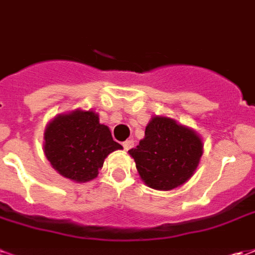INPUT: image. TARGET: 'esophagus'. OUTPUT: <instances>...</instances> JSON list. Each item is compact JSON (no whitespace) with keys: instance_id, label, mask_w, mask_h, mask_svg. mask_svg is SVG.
<instances>
[{"instance_id":"34e87169","label":"esophagus","mask_w":255,"mask_h":255,"mask_svg":"<svg viewBox=\"0 0 255 255\" xmlns=\"http://www.w3.org/2000/svg\"><path fill=\"white\" fill-rule=\"evenodd\" d=\"M122 145H124V148L126 149V151H129V149L134 145V141H133V140H126Z\"/></svg>"}]
</instances>
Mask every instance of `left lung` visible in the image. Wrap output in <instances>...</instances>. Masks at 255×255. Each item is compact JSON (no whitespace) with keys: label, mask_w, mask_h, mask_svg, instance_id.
<instances>
[{"label":"left lung","mask_w":255,"mask_h":255,"mask_svg":"<svg viewBox=\"0 0 255 255\" xmlns=\"http://www.w3.org/2000/svg\"><path fill=\"white\" fill-rule=\"evenodd\" d=\"M202 152L203 145L194 130L165 117L152 118L145 137L129 149L142 181L159 191H170L187 181Z\"/></svg>","instance_id":"left-lung-1"}]
</instances>
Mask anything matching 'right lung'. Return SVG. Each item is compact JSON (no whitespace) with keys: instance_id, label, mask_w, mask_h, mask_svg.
Instances as JSON below:
<instances>
[{"instance_id":"obj_1","label":"right lung","mask_w":255,"mask_h":255,"mask_svg":"<svg viewBox=\"0 0 255 255\" xmlns=\"http://www.w3.org/2000/svg\"><path fill=\"white\" fill-rule=\"evenodd\" d=\"M45 155L61 176L74 181L93 180L108 153L121 149L111 131L93 111L59 115L45 130Z\"/></svg>"}]
</instances>
